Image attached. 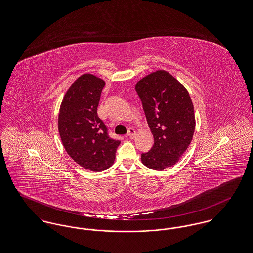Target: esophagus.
<instances>
[{
  "label": "esophagus",
  "instance_id": "34e87169",
  "mask_svg": "<svg viewBox=\"0 0 253 253\" xmlns=\"http://www.w3.org/2000/svg\"><path fill=\"white\" fill-rule=\"evenodd\" d=\"M127 135H128L130 138H133V137H134V135H135V131H134V129H133V128H129L128 133H127Z\"/></svg>",
  "mask_w": 253,
  "mask_h": 253
}]
</instances>
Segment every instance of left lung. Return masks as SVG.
<instances>
[{
	"label": "left lung",
	"mask_w": 253,
	"mask_h": 253,
	"mask_svg": "<svg viewBox=\"0 0 253 253\" xmlns=\"http://www.w3.org/2000/svg\"><path fill=\"white\" fill-rule=\"evenodd\" d=\"M135 90L154 136V145L141 154V162L150 169L162 171L177 164L192 140L193 103L187 89L165 71L143 77Z\"/></svg>",
	"instance_id": "left-lung-1"
}]
</instances>
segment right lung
Segmentation results:
<instances>
[{
    "label": "right lung",
    "instance_id": "add662e5",
    "mask_svg": "<svg viewBox=\"0 0 253 253\" xmlns=\"http://www.w3.org/2000/svg\"><path fill=\"white\" fill-rule=\"evenodd\" d=\"M104 86V80L94 75H81L66 92L58 117L60 137L67 153L76 164L95 172L114 164L120 144L109 136L97 115Z\"/></svg>",
    "mask_w": 253,
    "mask_h": 253
}]
</instances>
